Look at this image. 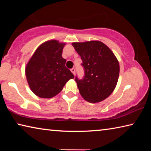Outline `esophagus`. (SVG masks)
<instances>
[{
	"label": "esophagus",
	"mask_w": 151,
	"mask_h": 151,
	"mask_svg": "<svg viewBox=\"0 0 151 151\" xmlns=\"http://www.w3.org/2000/svg\"><path fill=\"white\" fill-rule=\"evenodd\" d=\"M70 71L73 73V75H75V68H71V69H70Z\"/></svg>",
	"instance_id": "1"
}]
</instances>
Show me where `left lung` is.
<instances>
[{"mask_svg": "<svg viewBox=\"0 0 151 151\" xmlns=\"http://www.w3.org/2000/svg\"><path fill=\"white\" fill-rule=\"evenodd\" d=\"M73 46L83 60V78L75 76L79 92L86 101L98 103L106 99L116 85L119 63L111 49L102 42H74Z\"/></svg>", "mask_w": 151, "mask_h": 151, "instance_id": "8db88e82", "label": "left lung"}]
</instances>
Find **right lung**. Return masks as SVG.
<instances>
[{
    "mask_svg": "<svg viewBox=\"0 0 151 151\" xmlns=\"http://www.w3.org/2000/svg\"><path fill=\"white\" fill-rule=\"evenodd\" d=\"M65 44L55 40L43 43L28 63L25 73L30 89L40 98L49 99L63 90L75 76L66 67L62 57Z\"/></svg>",
    "mask_w": 151,
    "mask_h": 151,
    "instance_id": "right-lung-1",
    "label": "right lung"
}]
</instances>
